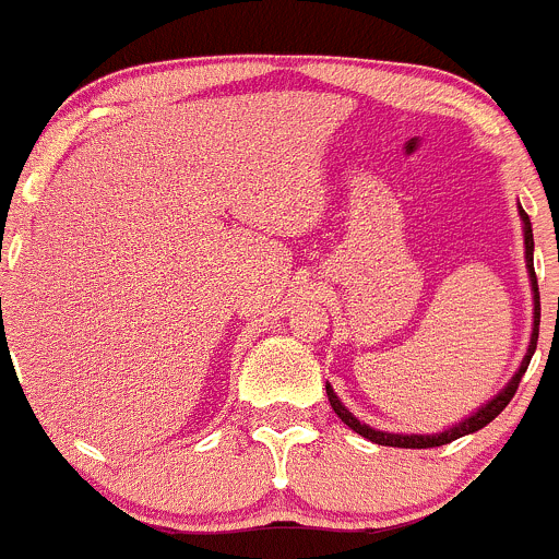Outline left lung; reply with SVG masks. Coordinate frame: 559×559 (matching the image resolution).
Listing matches in <instances>:
<instances>
[{"instance_id":"8db88e82","label":"left lung","mask_w":559,"mask_h":559,"mask_svg":"<svg viewBox=\"0 0 559 559\" xmlns=\"http://www.w3.org/2000/svg\"><path fill=\"white\" fill-rule=\"evenodd\" d=\"M519 216H522L524 222V258H527V274H530V285H533V337H530V348H527V356H524V362L519 365V370H515L513 379L508 381V386H504L502 392H497V397H491V401L486 403V406L477 408L472 417L461 419L459 425H453V428L442 430V433H390V430H376L370 428V425L359 423V419L354 417V414L348 412V408L343 406V401H340L337 395H334L332 386L326 384V395H329V403H332L334 414H337L340 419H343L345 425H348L350 430H356L359 436H365V439H370V442L376 444H384V448H408V450H425V448H442V444H450L455 442V439H461V436L466 433H475V430L486 428L488 423H491L493 417H497L499 412H502L504 406L510 403V397L515 395V390H519V381H522V376L527 373V365L530 359H533L535 354V345H538V326H540V294H538V276H535V263H533V249H535V241H533V225H530V216L524 214V209L519 205Z\"/></svg>"}]
</instances>
